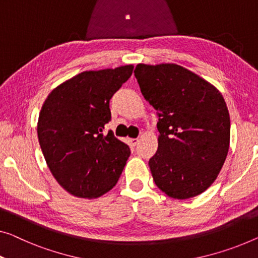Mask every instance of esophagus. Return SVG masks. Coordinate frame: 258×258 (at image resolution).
Masks as SVG:
<instances>
[{
    "label": "esophagus",
    "mask_w": 258,
    "mask_h": 258,
    "mask_svg": "<svg viewBox=\"0 0 258 258\" xmlns=\"http://www.w3.org/2000/svg\"><path fill=\"white\" fill-rule=\"evenodd\" d=\"M130 142L132 146H137L138 142H139V139L138 138H133V139H130Z\"/></svg>",
    "instance_id": "34e87169"
}]
</instances>
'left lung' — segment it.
Masks as SVG:
<instances>
[{
    "label": "left lung",
    "instance_id": "1",
    "mask_svg": "<svg viewBox=\"0 0 258 258\" xmlns=\"http://www.w3.org/2000/svg\"><path fill=\"white\" fill-rule=\"evenodd\" d=\"M134 75L159 117V148L148 163L154 182L175 199L201 195L227 157L230 119L224 97L201 76L175 63H139Z\"/></svg>",
    "mask_w": 258,
    "mask_h": 258
}]
</instances>
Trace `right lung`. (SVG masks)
Segmentation results:
<instances>
[{
  "instance_id": "obj_1",
  "label": "right lung",
  "mask_w": 258,
  "mask_h": 258,
  "mask_svg": "<svg viewBox=\"0 0 258 258\" xmlns=\"http://www.w3.org/2000/svg\"><path fill=\"white\" fill-rule=\"evenodd\" d=\"M132 64L83 72L56 87L41 107L38 139L57 183L80 198H97L116 185L131 151L112 131L110 99Z\"/></svg>"
}]
</instances>
